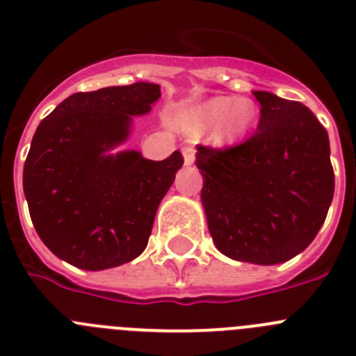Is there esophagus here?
<instances>
[{"instance_id":"1","label":"esophagus","mask_w":356,"mask_h":356,"mask_svg":"<svg viewBox=\"0 0 356 356\" xmlns=\"http://www.w3.org/2000/svg\"><path fill=\"white\" fill-rule=\"evenodd\" d=\"M181 153H184L185 165H193V163L196 162V149H194V147H188V146L184 147Z\"/></svg>"}]
</instances>
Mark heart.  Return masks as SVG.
Wrapping results in <instances>:
<instances>
[{"label": "heart", "instance_id": "1", "mask_svg": "<svg viewBox=\"0 0 356 356\" xmlns=\"http://www.w3.org/2000/svg\"><path fill=\"white\" fill-rule=\"evenodd\" d=\"M257 118V108L250 99H234V97H216L200 110L193 131L212 128L219 122V135L222 139H237L246 134Z\"/></svg>", "mask_w": 356, "mask_h": 356}]
</instances>
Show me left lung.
Segmentation results:
<instances>
[{"label": "left lung", "instance_id": "obj_1", "mask_svg": "<svg viewBox=\"0 0 356 356\" xmlns=\"http://www.w3.org/2000/svg\"><path fill=\"white\" fill-rule=\"evenodd\" d=\"M257 131L226 147L197 144L201 201L217 250L273 266L307 250L328 213L335 176L330 140L312 110L266 90Z\"/></svg>", "mask_w": 356, "mask_h": 356}]
</instances>
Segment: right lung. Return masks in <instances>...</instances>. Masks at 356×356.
<instances>
[{
    "instance_id": "add662e5",
    "label": "right lung",
    "mask_w": 356,
    "mask_h": 356,
    "mask_svg": "<svg viewBox=\"0 0 356 356\" xmlns=\"http://www.w3.org/2000/svg\"><path fill=\"white\" fill-rule=\"evenodd\" d=\"M160 85L137 81L76 92L37 128L23 169L31 222L53 254L85 271L137 259L184 156L147 160L106 151L127 140L131 115L149 112Z\"/></svg>"
}]
</instances>
